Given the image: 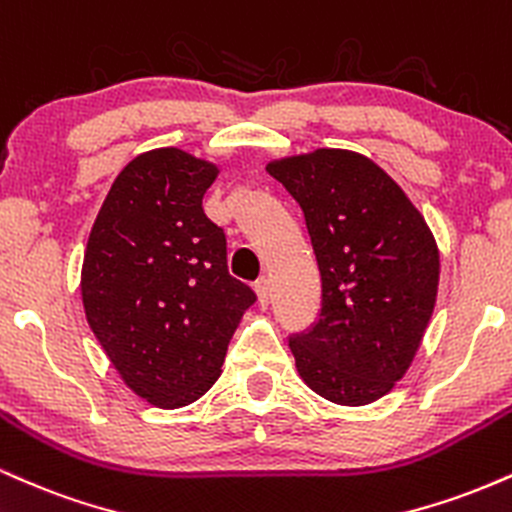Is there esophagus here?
<instances>
[{
    "label": "esophagus",
    "instance_id": "1",
    "mask_svg": "<svg viewBox=\"0 0 512 512\" xmlns=\"http://www.w3.org/2000/svg\"><path fill=\"white\" fill-rule=\"evenodd\" d=\"M254 290H256V297H258V306H261V309H266V306L270 304V285H268V280L266 278L256 280Z\"/></svg>",
    "mask_w": 512,
    "mask_h": 512
}]
</instances>
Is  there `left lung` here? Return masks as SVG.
<instances>
[{
    "label": "left lung",
    "mask_w": 512,
    "mask_h": 512,
    "mask_svg": "<svg viewBox=\"0 0 512 512\" xmlns=\"http://www.w3.org/2000/svg\"><path fill=\"white\" fill-rule=\"evenodd\" d=\"M302 208L321 314L290 338L302 381L335 405H369L410 369L434 314L438 246L414 203L374 160L318 148L268 162Z\"/></svg>",
    "instance_id": "8db88e82"
}]
</instances>
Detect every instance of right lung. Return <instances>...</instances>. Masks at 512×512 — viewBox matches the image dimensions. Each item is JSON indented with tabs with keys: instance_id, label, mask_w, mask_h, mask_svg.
I'll return each mask as SVG.
<instances>
[{
	"instance_id": "right-lung-1",
	"label": "right lung",
	"mask_w": 512,
	"mask_h": 512,
	"mask_svg": "<svg viewBox=\"0 0 512 512\" xmlns=\"http://www.w3.org/2000/svg\"><path fill=\"white\" fill-rule=\"evenodd\" d=\"M218 172L179 148L136 155L114 179L83 256L90 330L126 386L162 410L191 405L218 381L256 302L227 270L225 232L203 213Z\"/></svg>"
}]
</instances>
